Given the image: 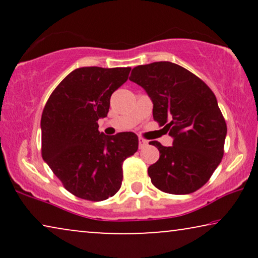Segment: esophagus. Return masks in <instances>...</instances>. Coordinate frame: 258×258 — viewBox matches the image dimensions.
Returning <instances> with one entry per match:
<instances>
[{
    "label": "esophagus",
    "mask_w": 258,
    "mask_h": 258,
    "mask_svg": "<svg viewBox=\"0 0 258 258\" xmlns=\"http://www.w3.org/2000/svg\"><path fill=\"white\" fill-rule=\"evenodd\" d=\"M147 144H148V141L147 140H144L143 137H139V146H140V148L146 147Z\"/></svg>",
    "instance_id": "1"
}]
</instances>
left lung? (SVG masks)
Here are the masks:
<instances>
[{
	"instance_id": "1",
	"label": "left lung",
	"mask_w": 258,
	"mask_h": 258,
	"mask_svg": "<svg viewBox=\"0 0 258 258\" xmlns=\"http://www.w3.org/2000/svg\"><path fill=\"white\" fill-rule=\"evenodd\" d=\"M129 80L147 91L154 119L174 139L171 147L149 143L160 151L158 161L148 168L151 183L174 195L199 190L224 154L227 123L215 94L200 77L171 62L137 66Z\"/></svg>"
}]
</instances>
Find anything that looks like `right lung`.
Segmentation results:
<instances>
[{
    "mask_svg": "<svg viewBox=\"0 0 258 258\" xmlns=\"http://www.w3.org/2000/svg\"><path fill=\"white\" fill-rule=\"evenodd\" d=\"M132 68L83 67L52 91L42 112V157L64 188L80 199L104 201L121 188L122 164L139 149L134 133L107 136L97 121Z\"/></svg>",
    "mask_w": 258,
    "mask_h": 258,
    "instance_id": "right-lung-1",
    "label": "right lung"
}]
</instances>
